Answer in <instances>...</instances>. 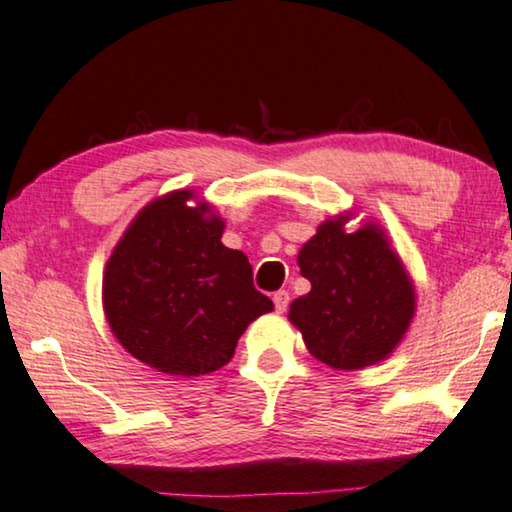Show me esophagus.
Returning <instances> with one entry per match:
<instances>
[{"mask_svg": "<svg viewBox=\"0 0 512 512\" xmlns=\"http://www.w3.org/2000/svg\"><path fill=\"white\" fill-rule=\"evenodd\" d=\"M273 303H275V310H278V312H287V307H289V291H285V289L275 291Z\"/></svg>", "mask_w": 512, "mask_h": 512, "instance_id": "obj_1", "label": "esophagus"}]
</instances>
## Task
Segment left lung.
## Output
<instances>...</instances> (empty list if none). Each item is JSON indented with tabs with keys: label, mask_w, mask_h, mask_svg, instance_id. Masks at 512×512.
<instances>
[{
	"label": "left lung",
	"mask_w": 512,
	"mask_h": 512,
	"mask_svg": "<svg viewBox=\"0 0 512 512\" xmlns=\"http://www.w3.org/2000/svg\"><path fill=\"white\" fill-rule=\"evenodd\" d=\"M346 216L328 218L300 248L310 294L289 305L305 346L332 369H364L385 360L415 316V285L378 225L346 232Z\"/></svg>",
	"instance_id": "obj_1"
}]
</instances>
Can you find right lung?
I'll return each mask as SVG.
<instances>
[{"label": "right lung", "mask_w": 512, "mask_h": 512, "mask_svg": "<svg viewBox=\"0 0 512 512\" xmlns=\"http://www.w3.org/2000/svg\"><path fill=\"white\" fill-rule=\"evenodd\" d=\"M173 191L143 207L104 269L109 328L136 360L170 376L225 367L248 323L273 310L241 250L225 248L223 218Z\"/></svg>", "instance_id": "right-lung-1"}]
</instances>
